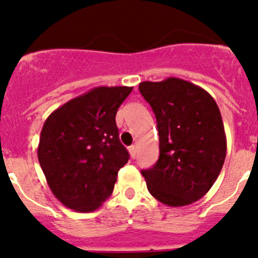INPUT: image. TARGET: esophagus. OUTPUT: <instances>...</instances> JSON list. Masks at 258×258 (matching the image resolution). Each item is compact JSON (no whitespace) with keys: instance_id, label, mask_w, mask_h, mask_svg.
<instances>
[{"instance_id":"obj_1","label":"esophagus","mask_w":258,"mask_h":258,"mask_svg":"<svg viewBox=\"0 0 258 258\" xmlns=\"http://www.w3.org/2000/svg\"><path fill=\"white\" fill-rule=\"evenodd\" d=\"M128 151H130V155H131V157H132V158H135V157H136V155H137L136 146H135V145L130 146V147H128Z\"/></svg>"}]
</instances>
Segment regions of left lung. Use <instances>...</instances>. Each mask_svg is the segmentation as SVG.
<instances>
[{
  "label": "left lung",
  "instance_id": "8db88e82",
  "mask_svg": "<svg viewBox=\"0 0 258 258\" xmlns=\"http://www.w3.org/2000/svg\"><path fill=\"white\" fill-rule=\"evenodd\" d=\"M157 119L160 157L142 170L148 192L171 207L205 196L221 172L227 151L217 103L200 86L176 77L139 86Z\"/></svg>",
  "mask_w": 258,
  "mask_h": 258
}]
</instances>
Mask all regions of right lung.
<instances>
[{"mask_svg": "<svg viewBox=\"0 0 258 258\" xmlns=\"http://www.w3.org/2000/svg\"><path fill=\"white\" fill-rule=\"evenodd\" d=\"M132 88L95 87L43 123L38 161L52 194L69 209L92 212L112 194L117 173L130 158L114 118Z\"/></svg>", "mask_w": 258, "mask_h": 258, "instance_id": "add662e5", "label": "right lung"}]
</instances>
